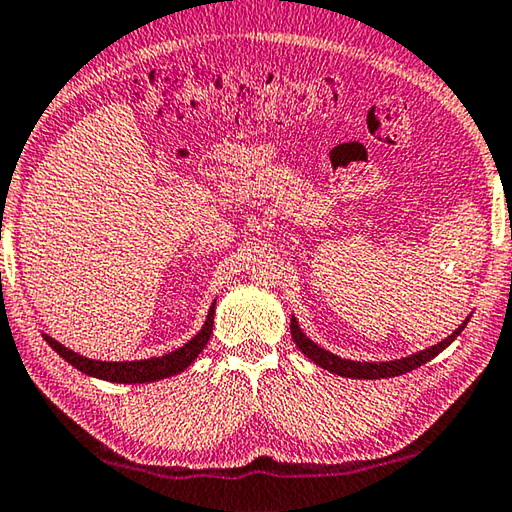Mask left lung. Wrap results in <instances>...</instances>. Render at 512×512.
Here are the masks:
<instances>
[{"label":"left lung","instance_id":"obj_1","mask_svg":"<svg viewBox=\"0 0 512 512\" xmlns=\"http://www.w3.org/2000/svg\"><path fill=\"white\" fill-rule=\"evenodd\" d=\"M470 317L463 321V324L454 330L450 337H445L443 342H438L436 346H429L425 351H418L409 357H402V360H393V362H353V360H344L335 353L326 351V348L317 346L312 339L303 335V330L299 328L297 317L292 315L290 321V330H292V339L297 342L299 351L308 357V360L315 362L321 369H326L330 373L342 375V378H355V380H380V378H396V375L409 373L418 369V366L427 364L429 360H434L438 353H443L447 346H450L456 337L461 335V330L468 326Z\"/></svg>","mask_w":512,"mask_h":512}]
</instances>
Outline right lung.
I'll list each match as a JSON object with an SVG mask.
<instances>
[{
	"mask_svg": "<svg viewBox=\"0 0 512 512\" xmlns=\"http://www.w3.org/2000/svg\"><path fill=\"white\" fill-rule=\"evenodd\" d=\"M213 315H215V301L209 308V315H206L202 330L191 339V342H186L182 348H177L173 353H166L161 357H150V360H134V362L89 360V357L69 351V348H65L49 335H42V337L47 339V344L62 357V360L69 362L74 369L83 371L85 375H92V378L107 380V382H119V384H143V382L164 380V378H170V375H177L184 369H188L191 362L197 360V355L204 351L206 342H209V337L213 333Z\"/></svg>",
	"mask_w": 512,
	"mask_h": 512,
	"instance_id": "obj_1",
	"label": "right lung"
}]
</instances>
